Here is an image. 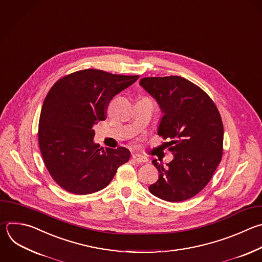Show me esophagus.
I'll use <instances>...</instances> for the list:
<instances>
[{
	"mask_svg": "<svg viewBox=\"0 0 262 262\" xmlns=\"http://www.w3.org/2000/svg\"><path fill=\"white\" fill-rule=\"evenodd\" d=\"M132 160L135 161V162H137V163H144V162L147 161V159H146L145 157H143V156H141V155H139V154H133Z\"/></svg>",
	"mask_w": 262,
	"mask_h": 262,
	"instance_id": "esophagus-1",
	"label": "esophagus"
}]
</instances>
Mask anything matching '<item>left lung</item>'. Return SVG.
I'll return each mask as SVG.
<instances>
[{"label": "left lung", "mask_w": 262, "mask_h": 262, "mask_svg": "<svg viewBox=\"0 0 262 262\" xmlns=\"http://www.w3.org/2000/svg\"><path fill=\"white\" fill-rule=\"evenodd\" d=\"M140 85L158 103L163 114L158 135L169 139L173 159L159 171L149 191L166 202L189 200L210 182L223 154V123L213 100L180 76L146 77Z\"/></svg>", "instance_id": "left-lung-1"}]
</instances>
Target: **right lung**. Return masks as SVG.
I'll use <instances>...</instances> for the list:
<instances>
[{"instance_id":"1","label":"right lung","mask_w":262,"mask_h":262,"mask_svg":"<svg viewBox=\"0 0 262 262\" xmlns=\"http://www.w3.org/2000/svg\"><path fill=\"white\" fill-rule=\"evenodd\" d=\"M139 76L86 69L57 80L47 94L39 120L38 140L52 179L74 194L102 190L117 168L128 161L129 151L94 143V125L106 119L110 101Z\"/></svg>"}]
</instances>
